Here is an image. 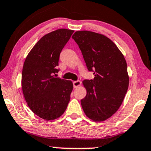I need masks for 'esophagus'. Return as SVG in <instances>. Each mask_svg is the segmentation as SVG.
<instances>
[{"label": "esophagus", "mask_w": 151, "mask_h": 151, "mask_svg": "<svg viewBox=\"0 0 151 151\" xmlns=\"http://www.w3.org/2000/svg\"><path fill=\"white\" fill-rule=\"evenodd\" d=\"M80 85H81V81H80L79 80H77V81H75L73 82L74 88H77V87H79Z\"/></svg>", "instance_id": "34e87169"}]
</instances>
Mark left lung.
Instances as JSON below:
<instances>
[{"instance_id": "obj_1", "label": "left lung", "mask_w": 151, "mask_h": 151, "mask_svg": "<svg viewBox=\"0 0 151 151\" xmlns=\"http://www.w3.org/2000/svg\"><path fill=\"white\" fill-rule=\"evenodd\" d=\"M72 38L79 45L93 79L84 80L86 95L81 100L86 115L94 121H104L121 106L129 86L127 63L109 38L102 34L81 30Z\"/></svg>"}]
</instances>
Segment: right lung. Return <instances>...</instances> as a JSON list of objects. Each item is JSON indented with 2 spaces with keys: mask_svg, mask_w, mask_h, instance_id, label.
I'll list each match as a JSON object with an SVG mask.
<instances>
[{
  "mask_svg": "<svg viewBox=\"0 0 151 151\" xmlns=\"http://www.w3.org/2000/svg\"><path fill=\"white\" fill-rule=\"evenodd\" d=\"M74 30L61 28L51 32L35 44L23 66L22 86L28 106L46 121L60 117L70 100L73 84L56 77L60 53Z\"/></svg>",
  "mask_w": 151,
  "mask_h": 151,
  "instance_id": "obj_1",
  "label": "right lung"
}]
</instances>
